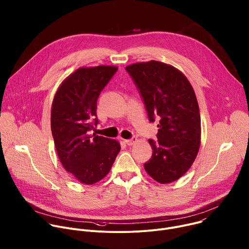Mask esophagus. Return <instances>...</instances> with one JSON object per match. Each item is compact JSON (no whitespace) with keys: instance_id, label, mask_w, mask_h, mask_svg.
Here are the masks:
<instances>
[{"instance_id":"obj_1","label":"esophagus","mask_w":249,"mask_h":249,"mask_svg":"<svg viewBox=\"0 0 249 249\" xmlns=\"http://www.w3.org/2000/svg\"><path fill=\"white\" fill-rule=\"evenodd\" d=\"M135 142H137V138L136 137H132L131 139H126V140H124V143L126 144V145H128V146H131V145H133Z\"/></svg>"}]
</instances>
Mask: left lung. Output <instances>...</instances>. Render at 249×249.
Instances as JSON below:
<instances>
[{"mask_svg": "<svg viewBox=\"0 0 249 249\" xmlns=\"http://www.w3.org/2000/svg\"><path fill=\"white\" fill-rule=\"evenodd\" d=\"M143 99L149 121L158 124V141L149 140L153 155L144 164L160 183H170L192 165L200 147L201 119L197 98L186 77L159 61L126 67Z\"/></svg>", "mask_w": 249, "mask_h": 249, "instance_id": "1", "label": "left lung"}]
</instances>
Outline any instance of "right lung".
<instances>
[{
    "label": "right lung",
    "mask_w": 249,
    "mask_h": 249,
    "mask_svg": "<svg viewBox=\"0 0 249 249\" xmlns=\"http://www.w3.org/2000/svg\"><path fill=\"white\" fill-rule=\"evenodd\" d=\"M117 67L80 68L58 89L51 109V131L64 168L84 184H93L111 169L120 152L117 141L90 134L98 124L96 103Z\"/></svg>",
    "instance_id": "obj_1"
}]
</instances>
